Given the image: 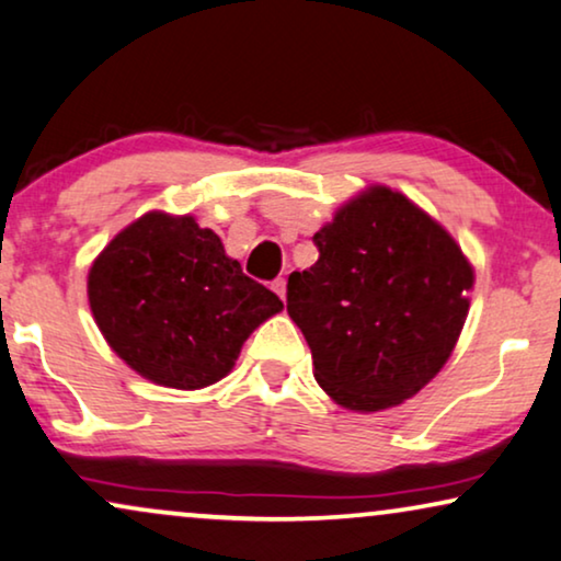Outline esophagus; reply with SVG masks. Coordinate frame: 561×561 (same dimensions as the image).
I'll return each mask as SVG.
<instances>
[{
  "label": "esophagus",
  "mask_w": 561,
  "mask_h": 561,
  "mask_svg": "<svg viewBox=\"0 0 561 561\" xmlns=\"http://www.w3.org/2000/svg\"><path fill=\"white\" fill-rule=\"evenodd\" d=\"M272 289H274L276 295L282 297V300H285V295H287V279H282V276H279V279H274V282H272Z\"/></svg>",
  "instance_id": "34e87169"
}]
</instances>
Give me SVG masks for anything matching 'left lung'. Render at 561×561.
Instances as JSON below:
<instances>
[{
    "label": "left lung",
    "instance_id": "left-lung-1",
    "mask_svg": "<svg viewBox=\"0 0 561 561\" xmlns=\"http://www.w3.org/2000/svg\"><path fill=\"white\" fill-rule=\"evenodd\" d=\"M320 259L287 282V312L328 398L354 413L400 405L457 346L474 266L413 199L371 184L312 236Z\"/></svg>",
    "mask_w": 561,
    "mask_h": 561
}]
</instances>
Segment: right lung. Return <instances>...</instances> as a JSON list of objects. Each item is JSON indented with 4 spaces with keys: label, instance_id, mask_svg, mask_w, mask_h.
I'll return each instance as SVG.
<instances>
[{
    "label": "right lung",
    "instance_id": "right-lung-1",
    "mask_svg": "<svg viewBox=\"0 0 561 561\" xmlns=\"http://www.w3.org/2000/svg\"><path fill=\"white\" fill-rule=\"evenodd\" d=\"M89 308L110 348L148 382L203 390L285 302L230 259L192 215L151 210L92 261Z\"/></svg>",
    "mask_w": 561,
    "mask_h": 561
}]
</instances>
